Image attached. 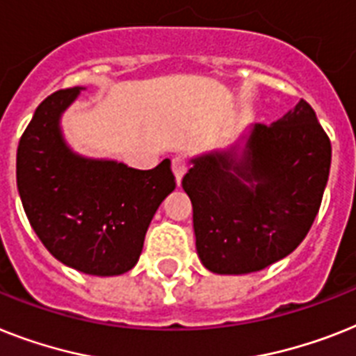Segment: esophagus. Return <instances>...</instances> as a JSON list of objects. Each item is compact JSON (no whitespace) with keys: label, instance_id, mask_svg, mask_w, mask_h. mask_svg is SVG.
<instances>
[{"label":"esophagus","instance_id":"obj_1","mask_svg":"<svg viewBox=\"0 0 356 356\" xmlns=\"http://www.w3.org/2000/svg\"><path fill=\"white\" fill-rule=\"evenodd\" d=\"M187 160H185L184 156H175L172 158V172H175L176 176V181L180 184L181 178H184V175L187 172Z\"/></svg>","mask_w":356,"mask_h":356}]
</instances>
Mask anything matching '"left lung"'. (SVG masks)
I'll return each mask as SVG.
<instances>
[{
  "instance_id": "8db88e82",
  "label": "left lung",
  "mask_w": 356,
  "mask_h": 356,
  "mask_svg": "<svg viewBox=\"0 0 356 356\" xmlns=\"http://www.w3.org/2000/svg\"><path fill=\"white\" fill-rule=\"evenodd\" d=\"M193 163L181 187L200 260L218 275H245L287 257L309 233L330 178L331 142L300 99L277 123L252 127L240 161L214 152Z\"/></svg>"
}]
</instances>
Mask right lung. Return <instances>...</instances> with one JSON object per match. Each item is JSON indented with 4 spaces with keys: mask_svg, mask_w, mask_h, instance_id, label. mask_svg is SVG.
I'll return each instance as SVG.
<instances>
[{
    "mask_svg": "<svg viewBox=\"0 0 356 356\" xmlns=\"http://www.w3.org/2000/svg\"><path fill=\"white\" fill-rule=\"evenodd\" d=\"M78 92L56 90L38 105L17 145V191L52 257L87 275L113 277L138 262L147 227L176 180L169 160L140 171L72 154L58 120Z\"/></svg>",
    "mask_w": 356,
    "mask_h": 356,
    "instance_id": "add662e5",
    "label": "right lung"
}]
</instances>
